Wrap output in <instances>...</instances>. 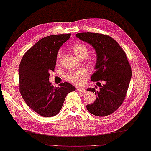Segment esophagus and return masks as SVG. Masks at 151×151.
<instances>
[{"label": "esophagus", "instance_id": "esophagus-1", "mask_svg": "<svg viewBox=\"0 0 151 151\" xmlns=\"http://www.w3.org/2000/svg\"><path fill=\"white\" fill-rule=\"evenodd\" d=\"M78 91L79 92H82V93H85L86 92V89L83 88H78Z\"/></svg>", "mask_w": 151, "mask_h": 151}]
</instances>
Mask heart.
<instances>
[{
  "label": "heart",
  "mask_w": 151,
  "mask_h": 151,
  "mask_svg": "<svg viewBox=\"0 0 151 151\" xmlns=\"http://www.w3.org/2000/svg\"><path fill=\"white\" fill-rule=\"evenodd\" d=\"M71 50L77 58L79 59L86 58L89 54L88 48L84 44L76 43L71 46ZM61 57V51L57 54V61H59ZM87 70L84 68H80L78 70L70 72L66 76V78L70 82L76 85H82L85 81V77L87 75Z\"/></svg>",
  "instance_id": "obj_1"
}]
</instances>
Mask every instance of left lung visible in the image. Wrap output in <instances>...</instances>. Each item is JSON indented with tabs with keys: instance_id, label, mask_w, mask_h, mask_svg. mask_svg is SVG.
<instances>
[{
	"instance_id": "8db88e82",
	"label": "left lung",
	"mask_w": 151,
	"mask_h": 151,
	"mask_svg": "<svg viewBox=\"0 0 151 151\" xmlns=\"http://www.w3.org/2000/svg\"><path fill=\"white\" fill-rule=\"evenodd\" d=\"M94 48L96 55L95 72L92 81H103L100 89L88 88L95 93L94 103L87 105L88 112L96 116L111 114L123 102L132 78V69L126 53L114 39L109 35L97 33H79L76 35Z\"/></svg>"
}]
</instances>
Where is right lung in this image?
<instances>
[{"instance_id": "obj_1", "label": "right lung", "mask_w": 151, "mask_h": 151, "mask_svg": "<svg viewBox=\"0 0 151 151\" xmlns=\"http://www.w3.org/2000/svg\"><path fill=\"white\" fill-rule=\"evenodd\" d=\"M70 37V34L51 35L39 40L23 55L19 65L20 93L28 107L41 116L58 114L67 95L76 90L67 82L54 88L49 81L60 48Z\"/></svg>"}]
</instances>
